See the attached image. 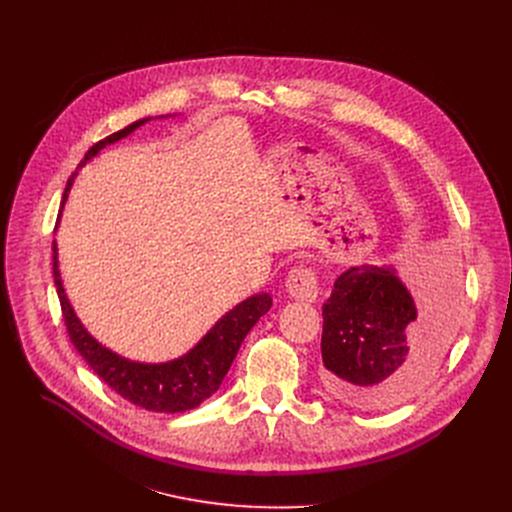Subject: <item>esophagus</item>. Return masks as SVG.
Wrapping results in <instances>:
<instances>
[{"label":"esophagus","instance_id":"esophagus-1","mask_svg":"<svg viewBox=\"0 0 512 512\" xmlns=\"http://www.w3.org/2000/svg\"><path fill=\"white\" fill-rule=\"evenodd\" d=\"M286 290L292 299L313 303L317 299V276L309 267H297L288 274Z\"/></svg>","mask_w":512,"mask_h":512}]
</instances>
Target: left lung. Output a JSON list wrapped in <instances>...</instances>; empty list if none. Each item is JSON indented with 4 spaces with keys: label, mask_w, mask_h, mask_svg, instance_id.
<instances>
[{
    "label": "left lung",
    "mask_w": 512,
    "mask_h": 512,
    "mask_svg": "<svg viewBox=\"0 0 512 512\" xmlns=\"http://www.w3.org/2000/svg\"><path fill=\"white\" fill-rule=\"evenodd\" d=\"M321 309L326 388L351 407L388 409L415 394L446 353L454 286L423 288L415 305L392 265L348 267Z\"/></svg>",
    "instance_id": "8db88e82"
}]
</instances>
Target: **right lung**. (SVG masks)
Instances as JSON below:
<instances>
[{"label":"right lung","mask_w":512,"mask_h":512,"mask_svg":"<svg viewBox=\"0 0 512 512\" xmlns=\"http://www.w3.org/2000/svg\"><path fill=\"white\" fill-rule=\"evenodd\" d=\"M149 120L151 118L132 122L130 126L95 143L87 151L85 159L78 164V170L83 168L89 159H93L105 145H112L128 137L130 132H134ZM74 176L76 172L66 184L62 209L68 199ZM53 282H56L58 288L68 336L80 357H83L99 378L112 390H116L122 398L130 400L132 405L155 413L191 411L218 390L226 378L242 340H245V336L257 324L259 317L265 315L272 307L270 294H253V297L238 303L222 319L215 321V326L186 355L166 363H139L124 359L118 353L110 351V348H105L87 332L83 324H80V319L76 317L62 286L56 240H53Z\"/></svg>","instance_id":"right-lung-1"}]
</instances>
